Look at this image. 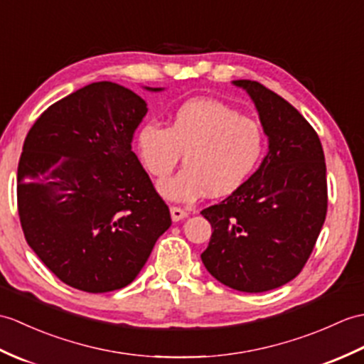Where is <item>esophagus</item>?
Instances as JSON below:
<instances>
[{
	"instance_id": "34e87169",
	"label": "esophagus",
	"mask_w": 364,
	"mask_h": 364,
	"mask_svg": "<svg viewBox=\"0 0 364 364\" xmlns=\"http://www.w3.org/2000/svg\"><path fill=\"white\" fill-rule=\"evenodd\" d=\"M171 215H172V220L173 222H180V220H183V218L188 217V213H186V210L181 209V208L172 206L171 208Z\"/></svg>"
}]
</instances>
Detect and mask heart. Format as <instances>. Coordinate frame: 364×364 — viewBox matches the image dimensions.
Here are the masks:
<instances>
[{"label":"heart","instance_id":"heart-1","mask_svg":"<svg viewBox=\"0 0 364 364\" xmlns=\"http://www.w3.org/2000/svg\"><path fill=\"white\" fill-rule=\"evenodd\" d=\"M264 146L259 122L213 99L188 100L176 108L168 129L150 121L136 134L141 163L156 180L167 178L184 154L183 171L158 184L159 193L176 203H193L209 192L231 193L255 171Z\"/></svg>","mask_w":364,"mask_h":364}]
</instances>
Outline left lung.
<instances>
[{
  "instance_id": "8db88e82",
  "label": "left lung",
  "mask_w": 364,
  "mask_h": 364,
  "mask_svg": "<svg viewBox=\"0 0 364 364\" xmlns=\"http://www.w3.org/2000/svg\"><path fill=\"white\" fill-rule=\"evenodd\" d=\"M232 85L255 102L268 151L230 197L201 210L214 230L201 260L230 289L262 293L296 277L314 251L327 213L324 151L285 99L255 80Z\"/></svg>"
}]
</instances>
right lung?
Listing matches in <instances>:
<instances>
[{
	"label": "right lung",
	"mask_w": 364,
	"mask_h": 364,
	"mask_svg": "<svg viewBox=\"0 0 364 364\" xmlns=\"http://www.w3.org/2000/svg\"><path fill=\"white\" fill-rule=\"evenodd\" d=\"M146 114L136 92L95 82L50 105L24 139L16 186L24 237L74 289L107 293L132 284L172 225L132 150Z\"/></svg>",
	"instance_id": "right-lung-1"
}]
</instances>
